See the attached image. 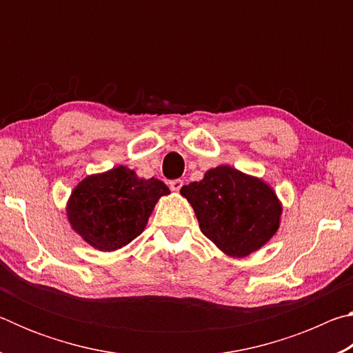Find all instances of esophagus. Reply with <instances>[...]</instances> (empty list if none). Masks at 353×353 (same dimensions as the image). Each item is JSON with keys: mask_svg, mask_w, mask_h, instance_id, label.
<instances>
[{"mask_svg": "<svg viewBox=\"0 0 353 353\" xmlns=\"http://www.w3.org/2000/svg\"><path fill=\"white\" fill-rule=\"evenodd\" d=\"M182 185H183V182L181 181V179H174V181L170 182V188L172 191H179V190L182 188Z\"/></svg>", "mask_w": 353, "mask_h": 353, "instance_id": "34e87169", "label": "esophagus"}]
</instances>
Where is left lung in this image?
I'll return each mask as SVG.
<instances>
[{"label": "left lung", "instance_id": "left-lung-1", "mask_svg": "<svg viewBox=\"0 0 353 353\" xmlns=\"http://www.w3.org/2000/svg\"><path fill=\"white\" fill-rule=\"evenodd\" d=\"M193 207L201 232L230 256H246L271 240L280 225L282 204L261 179L232 166L208 170L201 182L181 188Z\"/></svg>", "mask_w": 353, "mask_h": 353}]
</instances>
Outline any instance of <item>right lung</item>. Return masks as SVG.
<instances>
[{
  "instance_id": "right-lung-1",
  "label": "right lung",
  "mask_w": 353,
  "mask_h": 353,
  "mask_svg": "<svg viewBox=\"0 0 353 353\" xmlns=\"http://www.w3.org/2000/svg\"><path fill=\"white\" fill-rule=\"evenodd\" d=\"M170 194L159 179H140L128 166L83 179L71 193L67 216L76 234L92 248L110 252L135 240L157 201Z\"/></svg>"
}]
</instances>
